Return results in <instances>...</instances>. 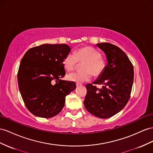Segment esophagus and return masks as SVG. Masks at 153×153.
<instances>
[{
	"instance_id": "obj_1",
	"label": "esophagus",
	"mask_w": 153,
	"mask_h": 153,
	"mask_svg": "<svg viewBox=\"0 0 153 153\" xmlns=\"http://www.w3.org/2000/svg\"><path fill=\"white\" fill-rule=\"evenodd\" d=\"M82 85L80 84V83H76V86L77 87H80V86H81Z\"/></svg>"
}]
</instances>
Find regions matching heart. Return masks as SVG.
Segmentation results:
<instances>
[{"label":"heart","mask_w":153,"mask_h":153,"mask_svg":"<svg viewBox=\"0 0 153 153\" xmlns=\"http://www.w3.org/2000/svg\"><path fill=\"white\" fill-rule=\"evenodd\" d=\"M78 62H84L81 66L83 71L71 73L67 76L68 80L76 83L91 81L92 74L95 77L100 76L107 66L106 60L101 57V52L91 46L83 47L75 53H68L62 60V64L64 68L70 72L75 69Z\"/></svg>","instance_id":"obj_1"}]
</instances>
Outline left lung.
Segmentation results:
<instances>
[{"instance_id": "1", "label": "left lung", "mask_w": 153, "mask_h": 153, "mask_svg": "<svg viewBox=\"0 0 153 153\" xmlns=\"http://www.w3.org/2000/svg\"><path fill=\"white\" fill-rule=\"evenodd\" d=\"M97 46L106 55L107 65L94 84L86 85L87 93L84 100L86 109L100 118H108L125 107L131 97L134 69L123 51L109 42L97 43Z\"/></svg>"}]
</instances>
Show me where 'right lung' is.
Here are the masks:
<instances>
[{
	"instance_id": "1",
	"label": "right lung",
	"mask_w": 153,
	"mask_h": 153,
	"mask_svg": "<svg viewBox=\"0 0 153 153\" xmlns=\"http://www.w3.org/2000/svg\"><path fill=\"white\" fill-rule=\"evenodd\" d=\"M70 48L65 44H44L29 49L17 73L19 91L28 110L49 118L63 108L65 97L76 88L74 82L61 80L65 75L62 60Z\"/></svg>"
}]
</instances>
